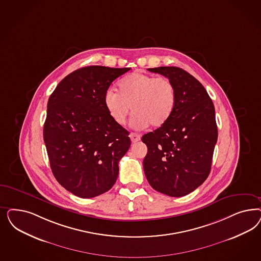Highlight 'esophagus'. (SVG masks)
I'll use <instances>...</instances> for the list:
<instances>
[{"label":"esophagus","mask_w":261,"mask_h":261,"mask_svg":"<svg viewBox=\"0 0 261 261\" xmlns=\"http://www.w3.org/2000/svg\"><path fill=\"white\" fill-rule=\"evenodd\" d=\"M129 138H130V140H132V142H138L139 140H140V135H137V134H135V133H132V134H129Z\"/></svg>","instance_id":"esophagus-1"}]
</instances>
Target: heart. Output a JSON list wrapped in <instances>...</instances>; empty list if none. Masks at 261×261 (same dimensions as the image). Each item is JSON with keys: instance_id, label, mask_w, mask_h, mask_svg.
<instances>
[{"instance_id": "obj_1", "label": "heart", "mask_w": 261, "mask_h": 261, "mask_svg": "<svg viewBox=\"0 0 261 261\" xmlns=\"http://www.w3.org/2000/svg\"><path fill=\"white\" fill-rule=\"evenodd\" d=\"M117 87L118 93L106 92L103 105L118 126L126 124L130 108L132 125L137 129L165 125L176 109L177 90L168 77L135 72L120 80Z\"/></svg>"}]
</instances>
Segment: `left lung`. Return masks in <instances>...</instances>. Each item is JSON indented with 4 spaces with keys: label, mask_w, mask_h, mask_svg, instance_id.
I'll return each instance as SVG.
<instances>
[{
    "label": "left lung",
    "mask_w": 261,
    "mask_h": 261,
    "mask_svg": "<svg viewBox=\"0 0 261 261\" xmlns=\"http://www.w3.org/2000/svg\"><path fill=\"white\" fill-rule=\"evenodd\" d=\"M148 70L175 84L177 105L165 125L142 136L148 148L144 173L154 190L182 197L198 188L211 173L218 137L214 106L202 84L184 69Z\"/></svg>",
    "instance_id": "left-lung-1"
}]
</instances>
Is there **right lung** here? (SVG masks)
Listing matches in <instances>:
<instances>
[{"instance_id":"1","label":"right lung","mask_w":261,"mask_h":261,"mask_svg":"<svg viewBox=\"0 0 261 261\" xmlns=\"http://www.w3.org/2000/svg\"><path fill=\"white\" fill-rule=\"evenodd\" d=\"M130 68L87 66L65 76L47 105L43 137L59 185L81 198L109 191L130 147L128 132L103 105L111 83Z\"/></svg>"}]
</instances>
